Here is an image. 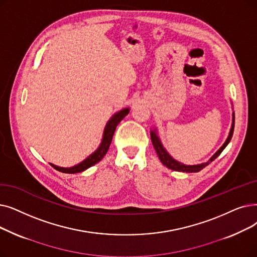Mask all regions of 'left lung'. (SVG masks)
Instances as JSON below:
<instances>
[{
	"label": "left lung",
	"mask_w": 257,
	"mask_h": 257,
	"mask_svg": "<svg viewBox=\"0 0 257 257\" xmlns=\"http://www.w3.org/2000/svg\"><path fill=\"white\" fill-rule=\"evenodd\" d=\"M234 121H235V116H234V112L232 113V125H231V129H230V132H229V136L226 140V142L224 143V145L215 152V154H213V156L212 158L206 162V163H202V164H197V165H185V164H182L180 162H177L176 160H174L172 156L167 152V150L164 148L163 144L158 136V133H156V129L154 130H151L150 132V137H151V141H152V144H153V147L156 151V153H158L159 155V159L161 160V162L163 163V165H165L167 168H169L171 170H175V171H181V172H198L202 169H204L206 166H208L211 162H213L217 156L222 152V150H224L227 145L230 143L231 139H232V136H233V130H234Z\"/></svg>",
	"instance_id": "1"
}]
</instances>
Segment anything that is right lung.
<instances>
[{"instance_id":"1","label":"right lung","mask_w":257,"mask_h":257,"mask_svg":"<svg viewBox=\"0 0 257 257\" xmlns=\"http://www.w3.org/2000/svg\"><path fill=\"white\" fill-rule=\"evenodd\" d=\"M129 110H130L129 108L121 109L114 115H112V117L108 120V122L106 124V127L104 129L103 139H102L101 145H99V147L92 154L89 155L88 158L86 160H84L82 163L77 164L73 167H70V168H63V167H59V166H55L53 164H50L51 167H53L55 170H58L63 173H77V172L85 171L86 169L90 168L91 166L98 163L106 155V153L110 147V144H111V142H112V138L114 135V131L116 129V126L119 124V121L129 113Z\"/></svg>"}]
</instances>
